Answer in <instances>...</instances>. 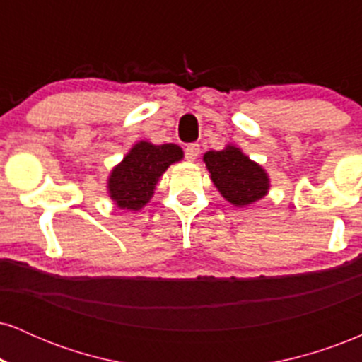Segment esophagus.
Masks as SVG:
<instances>
[{
    "instance_id": "34e87169",
    "label": "esophagus",
    "mask_w": 362,
    "mask_h": 362,
    "mask_svg": "<svg viewBox=\"0 0 362 362\" xmlns=\"http://www.w3.org/2000/svg\"><path fill=\"white\" fill-rule=\"evenodd\" d=\"M199 153H201V146H199V144H189V146L185 148L187 161H195V160H197Z\"/></svg>"
}]
</instances>
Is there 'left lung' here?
<instances>
[{
  "mask_svg": "<svg viewBox=\"0 0 362 362\" xmlns=\"http://www.w3.org/2000/svg\"><path fill=\"white\" fill-rule=\"evenodd\" d=\"M202 160L216 189L230 204L250 206L264 199L271 189L267 172L233 144L221 151H207Z\"/></svg>",
  "mask_w": 362,
  "mask_h": 362,
  "instance_id": "obj_1",
  "label": "left lung"
}]
</instances>
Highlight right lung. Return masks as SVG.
I'll list each match as a JSON object with an SVG mask.
<instances>
[{
    "label": "right lung",
    "instance_id": "1",
    "mask_svg": "<svg viewBox=\"0 0 362 362\" xmlns=\"http://www.w3.org/2000/svg\"><path fill=\"white\" fill-rule=\"evenodd\" d=\"M184 158L177 144L139 141L107 178V194L119 209L139 211L151 201L160 177L172 163Z\"/></svg>",
    "mask_w": 362,
    "mask_h": 362
}]
</instances>
